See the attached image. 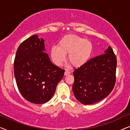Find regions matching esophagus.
Masks as SVG:
<instances>
[{
	"mask_svg": "<svg viewBox=\"0 0 130 130\" xmlns=\"http://www.w3.org/2000/svg\"><path fill=\"white\" fill-rule=\"evenodd\" d=\"M71 74V72H70V71H68V70H65V74H64V75H68L69 74Z\"/></svg>",
	"mask_w": 130,
	"mask_h": 130,
	"instance_id": "34e87169",
	"label": "esophagus"
}]
</instances>
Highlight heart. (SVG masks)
<instances>
[{
  "mask_svg": "<svg viewBox=\"0 0 130 130\" xmlns=\"http://www.w3.org/2000/svg\"><path fill=\"white\" fill-rule=\"evenodd\" d=\"M93 44L89 40L80 36L68 34L62 38L58 47L53 46L51 56L55 65L61 66L66 60L68 53V60L74 67H79L85 65L91 58Z\"/></svg>",
  "mask_w": 130,
  "mask_h": 130,
  "instance_id": "b5f03b06",
  "label": "heart"
}]
</instances>
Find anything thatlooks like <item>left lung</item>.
I'll list each match as a JSON object with an SVG mask.
<instances>
[{"label": "left lung", "instance_id": "left-lung-1", "mask_svg": "<svg viewBox=\"0 0 130 130\" xmlns=\"http://www.w3.org/2000/svg\"><path fill=\"white\" fill-rule=\"evenodd\" d=\"M105 54L89 60L73 72L72 90L84 105H91L106 98L115 84L117 58L109 46Z\"/></svg>", "mask_w": 130, "mask_h": 130}]
</instances>
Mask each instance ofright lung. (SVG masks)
<instances>
[{"instance_id": "1", "label": "right lung", "mask_w": 130, "mask_h": 130, "mask_svg": "<svg viewBox=\"0 0 130 130\" xmlns=\"http://www.w3.org/2000/svg\"><path fill=\"white\" fill-rule=\"evenodd\" d=\"M44 40L31 36L20 45L13 70L17 86L30 102L41 104L52 98L65 71L52 63L46 53Z\"/></svg>"}]
</instances>
